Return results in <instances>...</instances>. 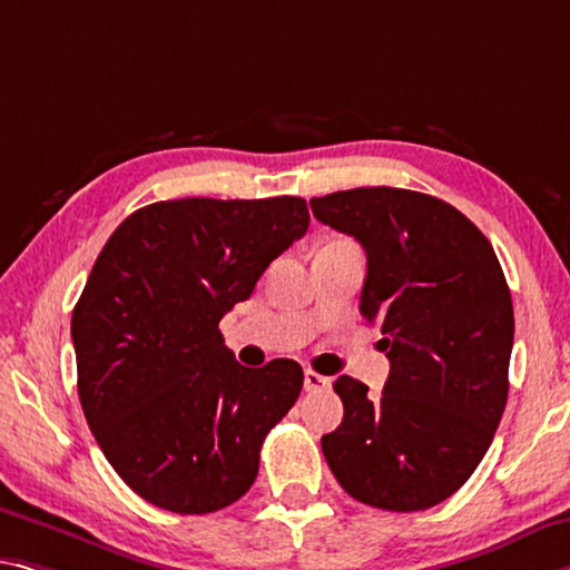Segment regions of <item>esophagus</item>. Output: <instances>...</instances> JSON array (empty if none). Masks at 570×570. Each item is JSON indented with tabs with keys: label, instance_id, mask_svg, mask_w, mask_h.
Returning <instances> with one entry per match:
<instances>
[{
	"label": "esophagus",
	"instance_id": "1",
	"mask_svg": "<svg viewBox=\"0 0 570 570\" xmlns=\"http://www.w3.org/2000/svg\"><path fill=\"white\" fill-rule=\"evenodd\" d=\"M304 387L306 391H330L332 377L314 373V370H304Z\"/></svg>",
	"mask_w": 570,
	"mask_h": 570
}]
</instances>
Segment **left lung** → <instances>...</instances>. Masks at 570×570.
Segmentation results:
<instances>
[{
	"instance_id": "left-lung-1",
	"label": "left lung",
	"mask_w": 570,
	"mask_h": 570,
	"mask_svg": "<svg viewBox=\"0 0 570 570\" xmlns=\"http://www.w3.org/2000/svg\"><path fill=\"white\" fill-rule=\"evenodd\" d=\"M309 205L365 248L360 312L381 322L391 360L377 399L355 377L334 381L345 415L322 436L324 459L357 502L429 510L472 476L508 403L514 314L502 266L439 197L357 187Z\"/></svg>"
}]
</instances>
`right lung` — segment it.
I'll return each instance as SVG.
<instances>
[{
  "mask_svg": "<svg viewBox=\"0 0 570 570\" xmlns=\"http://www.w3.org/2000/svg\"><path fill=\"white\" fill-rule=\"evenodd\" d=\"M306 228L302 197H185L131 213L98 253L70 322L78 399L147 502L205 514L250 490L304 373L286 357L243 367L218 324Z\"/></svg>",
  "mask_w": 570,
  "mask_h": 570,
  "instance_id": "1",
  "label": "right lung"
}]
</instances>
